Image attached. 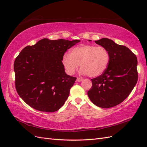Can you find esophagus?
<instances>
[{
	"label": "esophagus",
	"mask_w": 147,
	"mask_h": 147,
	"mask_svg": "<svg viewBox=\"0 0 147 147\" xmlns=\"http://www.w3.org/2000/svg\"><path fill=\"white\" fill-rule=\"evenodd\" d=\"M83 78H77V82H82V81H83Z\"/></svg>",
	"instance_id": "34e87169"
}]
</instances>
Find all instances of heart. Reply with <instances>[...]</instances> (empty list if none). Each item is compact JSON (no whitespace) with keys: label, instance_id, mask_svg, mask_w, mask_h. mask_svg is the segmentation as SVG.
Here are the masks:
<instances>
[{"label":"heart","instance_id":"obj_1","mask_svg":"<svg viewBox=\"0 0 147 147\" xmlns=\"http://www.w3.org/2000/svg\"><path fill=\"white\" fill-rule=\"evenodd\" d=\"M110 61L109 52L104 47L82 45L70 51V55L64 54L62 63L65 71L73 75L79 65L81 73L91 77H96L103 74Z\"/></svg>","mask_w":147,"mask_h":147}]
</instances>
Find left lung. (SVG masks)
<instances>
[{
	"label": "left lung",
	"instance_id": "1",
	"mask_svg": "<svg viewBox=\"0 0 147 147\" xmlns=\"http://www.w3.org/2000/svg\"><path fill=\"white\" fill-rule=\"evenodd\" d=\"M95 42L108 50L110 61L103 74L91 79L92 88L88 95L94 105L111 108L125 100L136 86L137 59L127 47L119 45L112 40L102 38Z\"/></svg>",
	"mask_w": 147,
	"mask_h": 147
}]
</instances>
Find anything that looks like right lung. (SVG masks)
I'll return each mask as SVG.
<instances>
[{
	"label": "right lung",
	"mask_w": 147,
	"mask_h": 147,
	"mask_svg": "<svg viewBox=\"0 0 147 147\" xmlns=\"http://www.w3.org/2000/svg\"><path fill=\"white\" fill-rule=\"evenodd\" d=\"M79 40L43 38L23 48L14 63L18 94L31 107L54 112L63 106L77 78L65 72L62 59Z\"/></svg>",
	"instance_id": "add662e5"
}]
</instances>
